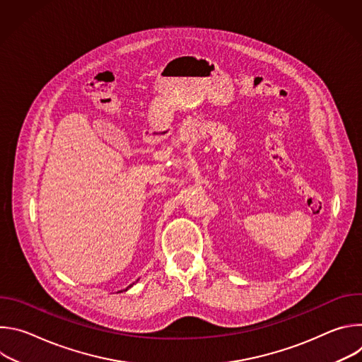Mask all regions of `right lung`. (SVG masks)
<instances>
[{
    "label": "right lung",
    "mask_w": 362,
    "mask_h": 362,
    "mask_svg": "<svg viewBox=\"0 0 362 362\" xmlns=\"http://www.w3.org/2000/svg\"><path fill=\"white\" fill-rule=\"evenodd\" d=\"M136 282H137V281H136ZM133 285H134V284H132V285H129V286H127V288H126V289H124V291H127V289H129V288H132V286H133Z\"/></svg>",
    "instance_id": "1"
}]
</instances>
